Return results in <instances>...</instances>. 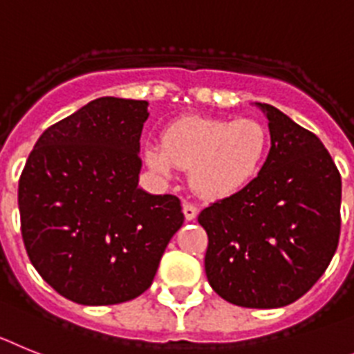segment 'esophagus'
I'll return each instance as SVG.
<instances>
[{"label":"esophagus","instance_id":"1","mask_svg":"<svg viewBox=\"0 0 354 354\" xmlns=\"http://www.w3.org/2000/svg\"><path fill=\"white\" fill-rule=\"evenodd\" d=\"M183 215H185L187 221L196 219V215H198V208L194 205H190V203H183Z\"/></svg>","mask_w":354,"mask_h":354}]
</instances>
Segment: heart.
Masks as SVG:
<instances>
[{
  "mask_svg": "<svg viewBox=\"0 0 354 354\" xmlns=\"http://www.w3.org/2000/svg\"><path fill=\"white\" fill-rule=\"evenodd\" d=\"M267 153L269 131L260 121L185 115L165 126L160 146H144L142 158L164 180L174 167L189 169L190 187L201 198L224 199L260 174Z\"/></svg>",
  "mask_w": 354,
  "mask_h": 354,
  "instance_id": "1",
  "label": "heart"
}]
</instances>
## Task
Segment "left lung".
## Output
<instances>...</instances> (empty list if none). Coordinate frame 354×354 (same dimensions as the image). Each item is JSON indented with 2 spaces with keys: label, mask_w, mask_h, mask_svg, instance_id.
Wrapping results in <instances>:
<instances>
[{
  "label": "left lung",
  "mask_w": 354,
  "mask_h": 354,
  "mask_svg": "<svg viewBox=\"0 0 354 354\" xmlns=\"http://www.w3.org/2000/svg\"><path fill=\"white\" fill-rule=\"evenodd\" d=\"M262 171L241 192L208 205L198 221L208 235L205 270L223 299L279 308L299 299L330 266L340 235L342 180L317 135L272 104Z\"/></svg>",
  "instance_id": "left-lung-1"
}]
</instances>
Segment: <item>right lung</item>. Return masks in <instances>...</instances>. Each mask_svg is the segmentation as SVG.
I'll use <instances>...</instances> for the list:
<instances>
[{
    "label": "right lung",
    "mask_w": 354,
    "mask_h": 354,
    "mask_svg": "<svg viewBox=\"0 0 354 354\" xmlns=\"http://www.w3.org/2000/svg\"><path fill=\"white\" fill-rule=\"evenodd\" d=\"M147 101L97 97L49 126L19 180L21 233L46 283L78 305L149 288L183 224L180 199L139 187Z\"/></svg>",
    "instance_id": "obj_1"
}]
</instances>
